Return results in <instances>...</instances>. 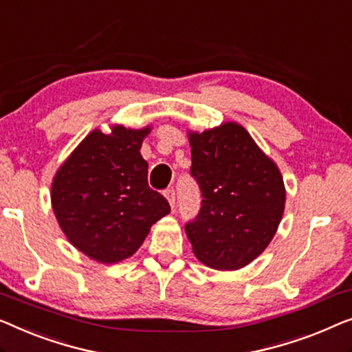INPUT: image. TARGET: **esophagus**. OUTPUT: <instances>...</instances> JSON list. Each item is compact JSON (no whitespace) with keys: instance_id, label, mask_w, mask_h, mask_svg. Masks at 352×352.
Listing matches in <instances>:
<instances>
[{"instance_id":"obj_1","label":"esophagus","mask_w":352,"mask_h":352,"mask_svg":"<svg viewBox=\"0 0 352 352\" xmlns=\"http://www.w3.org/2000/svg\"><path fill=\"white\" fill-rule=\"evenodd\" d=\"M165 197H166L168 203H170V206L175 208V205H176V192H175V188H166Z\"/></svg>"}]
</instances>
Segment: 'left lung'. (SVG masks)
Masks as SVG:
<instances>
[{"instance_id": "obj_1", "label": "left lung", "mask_w": 352, "mask_h": 352, "mask_svg": "<svg viewBox=\"0 0 352 352\" xmlns=\"http://www.w3.org/2000/svg\"><path fill=\"white\" fill-rule=\"evenodd\" d=\"M190 173L201 190V208L186 226L192 251L214 270H239L267 249L286 205L278 165L236 122L188 130Z\"/></svg>"}]
</instances>
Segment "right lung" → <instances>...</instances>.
I'll return each instance as SVG.
<instances>
[{"instance_id": "add662e5", "label": "right lung", "mask_w": 352, "mask_h": 352, "mask_svg": "<svg viewBox=\"0 0 352 352\" xmlns=\"http://www.w3.org/2000/svg\"><path fill=\"white\" fill-rule=\"evenodd\" d=\"M144 129L113 125L85 136L55 173L50 201L73 246L91 261L117 263L138 251L170 205L147 184Z\"/></svg>"}]
</instances>
